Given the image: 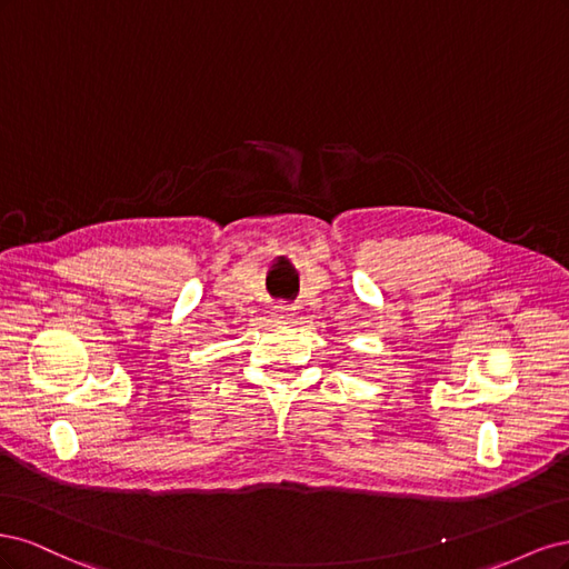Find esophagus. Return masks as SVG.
Instances as JSON below:
<instances>
[{
    "mask_svg": "<svg viewBox=\"0 0 569 569\" xmlns=\"http://www.w3.org/2000/svg\"><path fill=\"white\" fill-rule=\"evenodd\" d=\"M272 311H274V318H280V320H289L291 316H295V308H289V306H274L272 308Z\"/></svg>",
    "mask_w": 569,
    "mask_h": 569,
    "instance_id": "obj_1",
    "label": "esophagus"
}]
</instances>
